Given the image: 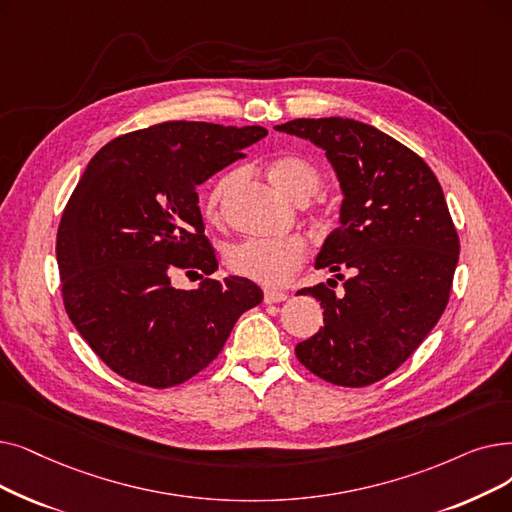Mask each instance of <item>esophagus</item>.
<instances>
[{"mask_svg": "<svg viewBox=\"0 0 512 512\" xmlns=\"http://www.w3.org/2000/svg\"><path fill=\"white\" fill-rule=\"evenodd\" d=\"M286 293H282V291H272V288H265V293H263V301L265 303H280V301H286Z\"/></svg>", "mask_w": 512, "mask_h": 512, "instance_id": "1", "label": "esophagus"}]
</instances>
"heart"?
<instances>
[{
    "instance_id": "heart-1",
    "label": "heart",
    "mask_w": 512,
    "mask_h": 512,
    "mask_svg": "<svg viewBox=\"0 0 512 512\" xmlns=\"http://www.w3.org/2000/svg\"><path fill=\"white\" fill-rule=\"evenodd\" d=\"M268 177L286 198H291L295 203H307L322 184L318 167L307 159L293 157V154L274 159L268 165ZM236 180V173H228L209 190L205 213L211 221L219 219L221 203H224L226 194L232 190ZM307 253V242L301 236H286L276 240H242L230 247L226 263L230 272L236 276L272 288L284 286L291 280L307 259Z\"/></svg>"
}]
</instances>
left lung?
I'll return each instance as SVG.
<instances>
[{"label":"left lung","instance_id":"obj_1","mask_svg":"<svg viewBox=\"0 0 512 512\" xmlns=\"http://www.w3.org/2000/svg\"><path fill=\"white\" fill-rule=\"evenodd\" d=\"M276 129L322 148L343 190L341 226L316 259L335 278L299 291L320 301L324 326L295 353L332 385H372L410 358L448 305L460 240L446 196L416 152L372 125L326 117ZM337 279L339 294L329 288Z\"/></svg>","mask_w":512,"mask_h":512}]
</instances>
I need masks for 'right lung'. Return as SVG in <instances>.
Here are the masks:
<instances>
[{
  "instance_id": "add662e5",
  "label": "right lung",
  "mask_w": 512,
  "mask_h": 512,
  "mask_svg": "<svg viewBox=\"0 0 512 512\" xmlns=\"http://www.w3.org/2000/svg\"><path fill=\"white\" fill-rule=\"evenodd\" d=\"M265 136L259 125L167 121L108 142L81 175L56 238L62 301L123 379L154 389L192 379L261 303L255 282L211 278L217 259L196 186ZM175 271L206 278L182 292L170 284Z\"/></svg>"
}]
</instances>
